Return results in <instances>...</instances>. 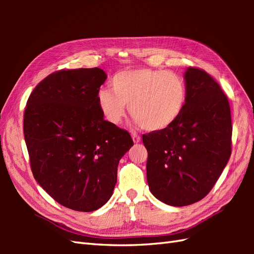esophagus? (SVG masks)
Segmentation results:
<instances>
[{
	"instance_id": "esophagus-1",
	"label": "esophagus",
	"mask_w": 254,
	"mask_h": 254,
	"mask_svg": "<svg viewBox=\"0 0 254 254\" xmlns=\"http://www.w3.org/2000/svg\"><path fill=\"white\" fill-rule=\"evenodd\" d=\"M132 138H133V142L134 143H139V142H141V137H139L138 135H136V134H133Z\"/></svg>"
}]
</instances>
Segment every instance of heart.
I'll use <instances>...</instances> for the list:
<instances>
[{"label":"heart","mask_w":254,"mask_h":254,"mask_svg":"<svg viewBox=\"0 0 254 254\" xmlns=\"http://www.w3.org/2000/svg\"><path fill=\"white\" fill-rule=\"evenodd\" d=\"M111 89L97 93V105L108 122L118 126L128 106L135 124L149 132L171 127L182 115L188 90L180 75L163 69L138 67L117 73Z\"/></svg>","instance_id":"obj_1"}]
</instances>
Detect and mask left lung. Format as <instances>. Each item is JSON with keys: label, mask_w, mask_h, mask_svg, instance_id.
<instances>
[{"label": "left lung", "mask_w": 254, "mask_h": 254, "mask_svg": "<svg viewBox=\"0 0 254 254\" xmlns=\"http://www.w3.org/2000/svg\"><path fill=\"white\" fill-rule=\"evenodd\" d=\"M185 79L188 97L182 115L166 130L143 135L149 190L171 206L206 196L231 155L227 96L201 68L188 67Z\"/></svg>", "instance_id": "8db88e82"}]
</instances>
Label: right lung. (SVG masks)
I'll return each mask as SVG.
<instances>
[{"mask_svg":"<svg viewBox=\"0 0 254 254\" xmlns=\"http://www.w3.org/2000/svg\"><path fill=\"white\" fill-rule=\"evenodd\" d=\"M106 78L99 67L61 69L27 100L24 136L32 175L53 199L77 212L108 202L119 161L133 146L128 132L106 121L97 105Z\"/></svg>","mask_w":254,"mask_h":254,"instance_id":"right-lung-1","label":"right lung"}]
</instances>
